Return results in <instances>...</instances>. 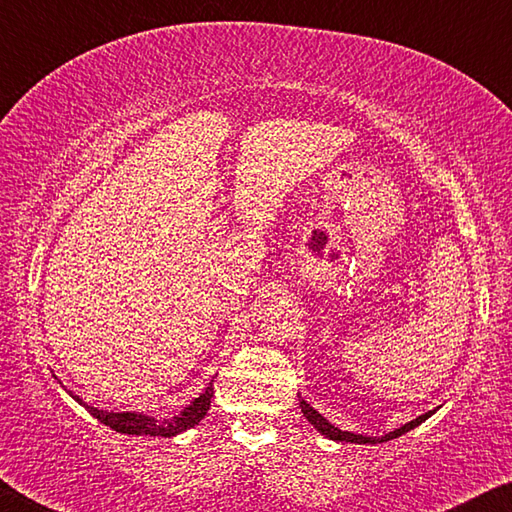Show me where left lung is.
Masks as SVG:
<instances>
[{"mask_svg":"<svg viewBox=\"0 0 512 512\" xmlns=\"http://www.w3.org/2000/svg\"><path fill=\"white\" fill-rule=\"evenodd\" d=\"M300 409H302V413H305V418H307L311 424H314V427H316L320 433H323L325 438H329V440H339V443H359V445H366V443H368V445L388 443V440H393V438H397V436H402V433L415 429V427H418V424H422L424 420H427L429 415H433V411H429V413L420 415V418L406 422L404 427L395 429V431H391V433H386V436H381V438H368V436H357V433L341 431L339 427H334V424L327 422V420L323 418V415H320L316 409H311V406H309L305 400H300Z\"/></svg>","mask_w":512,"mask_h":512,"instance_id":"1","label":"left lung"}]
</instances>
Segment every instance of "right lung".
Here are the masks:
<instances>
[{"label":"right lung","instance_id":"1","mask_svg":"<svg viewBox=\"0 0 512 512\" xmlns=\"http://www.w3.org/2000/svg\"><path fill=\"white\" fill-rule=\"evenodd\" d=\"M212 395H214V388L212 384L205 388L203 395H198L196 400L185 406L183 411H180L176 418L173 420H155V418H149V415H142V413H108V411H99L94 409V406H88L83 404L79 397L72 395L74 400H79L85 409H88L94 418H97L99 422L106 424V427L115 429L119 433H128V436H164V438H171L176 436V433L180 431H187L192 429L194 424L201 422L205 418L207 409H210V402H212Z\"/></svg>","mask_w":512,"mask_h":512}]
</instances>
